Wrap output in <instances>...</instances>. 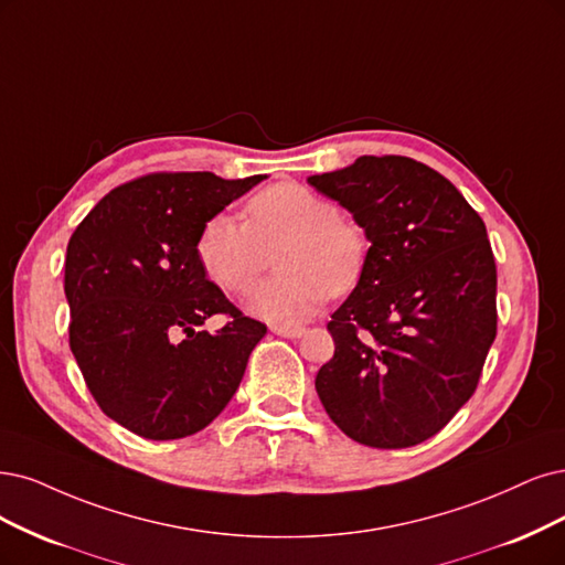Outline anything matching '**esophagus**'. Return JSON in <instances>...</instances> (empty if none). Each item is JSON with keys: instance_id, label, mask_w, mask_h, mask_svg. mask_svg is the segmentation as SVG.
<instances>
[{"instance_id": "obj_1", "label": "esophagus", "mask_w": 565, "mask_h": 565, "mask_svg": "<svg viewBox=\"0 0 565 565\" xmlns=\"http://www.w3.org/2000/svg\"><path fill=\"white\" fill-rule=\"evenodd\" d=\"M271 332L279 338H288V340H298L305 335L302 326H271Z\"/></svg>"}]
</instances>
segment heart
<instances>
[{"label": "heart", "mask_w": 565, "mask_h": 565, "mask_svg": "<svg viewBox=\"0 0 565 565\" xmlns=\"http://www.w3.org/2000/svg\"><path fill=\"white\" fill-rule=\"evenodd\" d=\"M246 223L209 216L195 239L206 277L227 294L246 296L277 248V275L250 296V311L275 326H296L315 317L332 296L349 294L363 277L370 239L340 214L338 204L311 188L284 181L263 188L244 206Z\"/></svg>", "instance_id": "1"}]
</instances>
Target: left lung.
Returning <instances> with one entry per match:
<instances>
[{"mask_svg":"<svg viewBox=\"0 0 565 565\" xmlns=\"http://www.w3.org/2000/svg\"><path fill=\"white\" fill-rule=\"evenodd\" d=\"M370 239L361 281L330 317L317 393L365 447L405 449L440 433L477 388L495 340L487 225L456 185L405 156H361L307 179Z\"/></svg>","mask_w":565,"mask_h":565,"instance_id":"8db88e82","label":"left lung"}]
</instances>
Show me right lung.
Returning <instances> with one entry per match:
<instances>
[{
  "label": "right lung",
  "mask_w": 565,
  "mask_h": 565,
  "mask_svg": "<svg viewBox=\"0 0 565 565\" xmlns=\"http://www.w3.org/2000/svg\"><path fill=\"white\" fill-rule=\"evenodd\" d=\"M265 174L156 172L114 188L67 244L70 347L99 409L146 440H179L233 398L267 326L206 279L202 223ZM228 323L214 337L199 326Z\"/></svg>",
  "instance_id": "add662e5"
}]
</instances>
